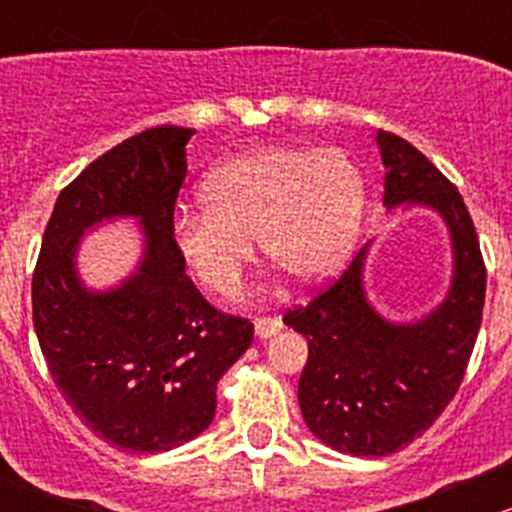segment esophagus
Listing matches in <instances>:
<instances>
[{
	"label": "esophagus",
	"mask_w": 512,
	"mask_h": 512,
	"mask_svg": "<svg viewBox=\"0 0 512 512\" xmlns=\"http://www.w3.org/2000/svg\"><path fill=\"white\" fill-rule=\"evenodd\" d=\"M282 329V322L275 317H262V319H255V334L257 339H270L275 337L277 332Z\"/></svg>",
	"instance_id": "obj_1"
}]
</instances>
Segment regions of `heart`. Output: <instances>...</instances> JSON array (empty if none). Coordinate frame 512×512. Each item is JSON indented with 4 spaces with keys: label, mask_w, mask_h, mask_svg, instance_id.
<instances>
[{
    "label": "heart",
    "mask_w": 512,
    "mask_h": 512,
    "mask_svg": "<svg viewBox=\"0 0 512 512\" xmlns=\"http://www.w3.org/2000/svg\"><path fill=\"white\" fill-rule=\"evenodd\" d=\"M200 203L203 213L173 218L175 255L200 287L232 297L255 260V237L302 285L332 275L356 240L366 185L342 148L267 146L210 170Z\"/></svg>",
    "instance_id": "1"
}]
</instances>
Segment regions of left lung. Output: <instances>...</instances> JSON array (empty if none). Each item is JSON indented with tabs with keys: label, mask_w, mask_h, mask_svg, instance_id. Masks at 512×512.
<instances>
[{
	"label": "left lung",
	"mask_w": 512,
	"mask_h": 512,
	"mask_svg": "<svg viewBox=\"0 0 512 512\" xmlns=\"http://www.w3.org/2000/svg\"><path fill=\"white\" fill-rule=\"evenodd\" d=\"M384 208H426L451 242V285L431 312L389 319L366 294V242L332 287L285 324L309 344L299 409L309 431L339 453L379 458L409 446L456 396L483 319L485 265L456 185L409 141L376 133Z\"/></svg>",
	"instance_id": "left-lung-1"
}]
</instances>
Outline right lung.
<instances>
[{
    "instance_id": "1",
    "label": "right lung",
    "mask_w": 512,
    "mask_h": 512,
    "mask_svg": "<svg viewBox=\"0 0 512 512\" xmlns=\"http://www.w3.org/2000/svg\"><path fill=\"white\" fill-rule=\"evenodd\" d=\"M193 128L158 126L96 158L56 198L32 282L34 329L66 404L103 441L163 453L215 416L220 376L252 344L247 319L210 307L170 240ZM136 219L137 267L96 290L78 250L101 224Z\"/></svg>"
}]
</instances>
